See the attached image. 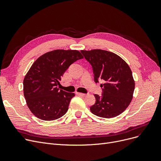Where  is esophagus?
Returning <instances> with one entry per match:
<instances>
[{"label":"esophagus","instance_id":"34e87169","mask_svg":"<svg viewBox=\"0 0 161 161\" xmlns=\"http://www.w3.org/2000/svg\"><path fill=\"white\" fill-rule=\"evenodd\" d=\"M76 95H80V96H83V97H85V96H86V94L81 93V92H76Z\"/></svg>","mask_w":161,"mask_h":161}]
</instances>
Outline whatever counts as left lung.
Masks as SVG:
<instances>
[{"label":"left lung","instance_id":"8db88e82","mask_svg":"<svg viewBox=\"0 0 161 161\" xmlns=\"http://www.w3.org/2000/svg\"><path fill=\"white\" fill-rule=\"evenodd\" d=\"M86 60L91 64L94 80H102L104 84L102 96L95 95L96 103L90 107L97 116L112 118L123 113L132 99L135 83L129 66L117 55L102 49L81 50Z\"/></svg>","mask_w":161,"mask_h":161}]
</instances>
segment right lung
I'll return each mask as SVG.
<instances>
[{
  "label": "right lung",
  "instance_id": "right-lung-1",
  "mask_svg": "<svg viewBox=\"0 0 161 161\" xmlns=\"http://www.w3.org/2000/svg\"><path fill=\"white\" fill-rule=\"evenodd\" d=\"M78 50L56 49L38 58L23 80V93L31 112L53 121L63 116L74 93L59 89V81L70 65L83 58Z\"/></svg>",
  "mask_w": 161,
  "mask_h": 161
}]
</instances>
